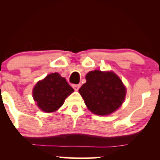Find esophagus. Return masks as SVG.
Returning <instances> with one entry per match:
<instances>
[{
    "label": "esophagus",
    "instance_id": "esophagus-1",
    "mask_svg": "<svg viewBox=\"0 0 160 160\" xmlns=\"http://www.w3.org/2000/svg\"><path fill=\"white\" fill-rule=\"evenodd\" d=\"M73 88H74V89L75 91H78L79 89H80V84H74V85L72 86Z\"/></svg>",
    "mask_w": 160,
    "mask_h": 160
}]
</instances>
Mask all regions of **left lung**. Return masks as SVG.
I'll list each match as a JSON object with an SVG mask.
<instances>
[{
    "label": "left lung",
    "mask_w": 160,
    "mask_h": 160,
    "mask_svg": "<svg viewBox=\"0 0 160 160\" xmlns=\"http://www.w3.org/2000/svg\"><path fill=\"white\" fill-rule=\"evenodd\" d=\"M86 82L79 89L88 109L97 115L111 114L120 107L126 95V88L113 72L90 71Z\"/></svg>",
    "instance_id": "1"
}]
</instances>
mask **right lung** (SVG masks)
I'll use <instances>...</instances> for the list:
<instances>
[{"label":"right lung","mask_w":160,"mask_h":160,"mask_svg":"<svg viewBox=\"0 0 160 160\" xmlns=\"http://www.w3.org/2000/svg\"><path fill=\"white\" fill-rule=\"evenodd\" d=\"M74 89L58 73L47 75L37 83L33 89V97L40 110L47 113L57 111Z\"/></svg>","instance_id":"add662e5"}]
</instances>
